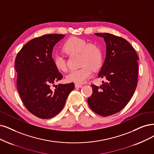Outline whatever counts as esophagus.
<instances>
[{
	"mask_svg": "<svg viewBox=\"0 0 154 154\" xmlns=\"http://www.w3.org/2000/svg\"><path fill=\"white\" fill-rule=\"evenodd\" d=\"M75 87L76 88H82V84H77V83H75Z\"/></svg>",
	"mask_w": 154,
	"mask_h": 154,
	"instance_id": "1",
	"label": "esophagus"
}]
</instances>
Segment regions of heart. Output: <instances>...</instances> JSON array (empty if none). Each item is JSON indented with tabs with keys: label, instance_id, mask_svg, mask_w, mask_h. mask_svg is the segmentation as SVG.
Wrapping results in <instances>:
<instances>
[{
	"label": "heart",
	"instance_id": "heart-1",
	"mask_svg": "<svg viewBox=\"0 0 154 154\" xmlns=\"http://www.w3.org/2000/svg\"><path fill=\"white\" fill-rule=\"evenodd\" d=\"M63 49L68 54H80V69L72 70L66 76L68 82L83 83L92 75V68L96 70L101 66L102 53L100 48L94 44H89L81 38L73 37L68 39L63 45ZM53 63L57 70L66 72V61L60 53H55L53 56Z\"/></svg>",
	"mask_w": 154,
	"mask_h": 154
}]
</instances>
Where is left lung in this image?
Here are the masks:
<instances>
[{"label": "left lung", "instance_id": "obj_1", "mask_svg": "<svg viewBox=\"0 0 154 154\" xmlns=\"http://www.w3.org/2000/svg\"><path fill=\"white\" fill-rule=\"evenodd\" d=\"M103 38L106 58L98 77L106 79L99 86L92 85L88 103L93 112L109 116L120 112L131 99L137 86L139 58L126 40L108 33H94Z\"/></svg>", "mask_w": 154, "mask_h": 154}]
</instances>
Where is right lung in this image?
<instances>
[{
  "instance_id": "add662e5",
  "label": "right lung",
  "mask_w": 154,
  "mask_h": 154,
  "mask_svg": "<svg viewBox=\"0 0 154 154\" xmlns=\"http://www.w3.org/2000/svg\"><path fill=\"white\" fill-rule=\"evenodd\" d=\"M64 37L53 33L35 38L16 56L15 70L19 94L27 110L38 118L48 119L58 114L75 88L73 82L54 84L63 75L54 65L52 53L56 44Z\"/></svg>"
}]
</instances>
